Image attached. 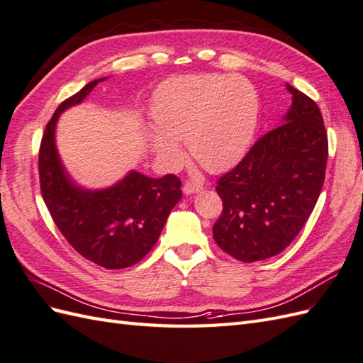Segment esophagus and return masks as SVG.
Listing matches in <instances>:
<instances>
[{
  "label": "esophagus",
  "instance_id": "obj_1",
  "mask_svg": "<svg viewBox=\"0 0 363 363\" xmlns=\"http://www.w3.org/2000/svg\"><path fill=\"white\" fill-rule=\"evenodd\" d=\"M185 194H194V193H199L202 190V185L198 182H193V181H187L184 184L182 187Z\"/></svg>",
  "mask_w": 363,
  "mask_h": 363
}]
</instances>
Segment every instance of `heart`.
<instances>
[{
    "instance_id": "b5f03b06",
    "label": "heart",
    "mask_w": 363,
    "mask_h": 363,
    "mask_svg": "<svg viewBox=\"0 0 363 363\" xmlns=\"http://www.w3.org/2000/svg\"><path fill=\"white\" fill-rule=\"evenodd\" d=\"M259 115L257 93L242 77L190 75L165 81L156 90L147 128L152 150L178 165L185 141L190 155L210 172L236 164L248 150Z\"/></svg>"
}]
</instances>
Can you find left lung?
I'll list each match as a JSON object with an SVG mask.
<instances>
[{"mask_svg": "<svg viewBox=\"0 0 363 363\" xmlns=\"http://www.w3.org/2000/svg\"><path fill=\"white\" fill-rule=\"evenodd\" d=\"M291 106L279 127L250 148L216 191L222 215L213 238L242 262L273 257L299 235L319 199L328 138L315 102L286 84Z\"/></svg>", "mask_w": 363, "mask_h": 363, "instance_id": "1", "label": "left lung"}]
</instances>
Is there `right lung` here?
Returning a JSON list of instances; mask_svg holds the SVG:
<instances>
[{
    "instance_id": "add662e5",
    "label": "right lung",
    "mask_w": 363,
    "mask_h": 363,
    "mask_svg": "<svg viewBox=\"0 0 363 363\" xmlns=\"http://www.w3.org/2000/svg\"><path fill=\"white\" fill-rule=\"evenodd\" d=\"M104 79H93L55 110L43 135L38 167L44 202L67 242L96 265L119 270L135 265L153 248L182 190L174 174L153 179L132 170L111 187L98 190L70 178L55 143L58 119Z\"/></svg>"
}]
</instances>
